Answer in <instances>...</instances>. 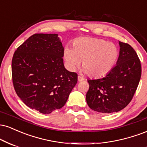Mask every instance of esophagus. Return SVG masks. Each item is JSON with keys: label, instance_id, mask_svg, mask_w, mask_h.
<instances>
[{"label": "esophagus", "instance_id": "34e87169", "mask_svg": "<svg viewBox=\"0 0 147 147\" xmlns=\"http://www.w3.org/2000/svg\"><path fill=\"white\" fill-rule=\"evenodd\" d=\"M84 80V77H81V76H78V81H79V82H83Z\"/></svg>", "mask_w": 147, "mask_h": 147}]
</instances>
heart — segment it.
Here are the masks:
<instances>
[{"label":"heart","instance_id":"1","mask_svg":"<svg viewBox=\"0 0 147 147\" xmlns=\"http://www.w3.org/2000/svg\"><path fill=\"white\" fill-rule=\"evenodd\" d=\"M63 57L70 71H75L82 61L84 71L91 77L98 78L113 69L119 58V50L114 43L102 38L82 37L73 41L72 48L65 47Z\"/></svg>","mask_w":147,"mask_h":147}]
</instances>
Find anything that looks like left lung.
Returning <instances> with one entry per match:
<instances>
[{
    "label": "left lung",
    "mask_w": 147,
    "mask_h": 147,
    "mask_svg": "<svg viewBox=\"0 0 147 147\" xmlns=\"http://www.w3.org/2000/svg\"><path fill=\"white\" fill-rule=\"evenodd\" d=\"M119 58L111 71L103 78L88 79L86 102L92 110L112 113L122 110L129 104L140 80V61L134 49L119 41Z\"/></svg>",
    "instance_id": "obj_1"
}]
</instances>
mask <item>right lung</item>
Returning a JSON list of instances; mask_svg holds the SVG:
<instances>
[{"label": "right lung", "mask_w": 147, "mask_h": 147, "mask_svg": "<svg viewBox=\"0 0 147 147\" xmlns=\"http://www.w3.org/2000/svg\"><path fill=\"white\" fill-rule=\"evenodd\" d=\"M63 52L57 34H34L15 51L13 85L30 109L49 114L66 103L77 82V74L65 68Z\"/></svg>", "instance_id": "right-lung-1"}]
</instances>
